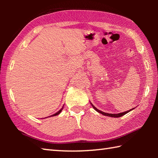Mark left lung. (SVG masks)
I'll use <instances>...</instances> for the list:
<instances>
[{
    "label": "left lung",
    "mask_w": 158,
    "mask_h": 158,
    "mask_svg": "<svg viewBox=\"0 0 158 158\" xmlns=\"http://www.w3.org/2000/svg\"><path fill=\"white\" fill-rule=\"evenodd\" d=\"M90 104H91L93 108L96 111H98V113H100V114H102V115H104V116H109V117H114V118H119V117H121V116H124L125 114H127L128 112H130V111H132V110H133L134 109H135V108L131 109H130L129 111H125V112H122V113H119V114H108V113H105V112H103V111H100V110H99V109H98L97 108H96L95 106L94 105H93L91 102H90Z\"/></svg>",
    "instance_id": "left-lung-1"
}]
</instances>
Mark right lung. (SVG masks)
Masks as SVG:
<instances>
[{
  "mask_svg": "<svg viewBox=\"0 0 158 158\" xmlns=\"http://www.w3.org/2000/svg\"><path fill=\"white\" fill-rule=\"evenodd\" d=\"M63 106H64V105L63 106V107L62 108H61L60 109V110L59 111H58V112H56V114H53V115H52V116H49V117H52V116H57V115H58V114H59L60 113V112L61 111H62V110H63Z\"/></svg>",
  "mask_w": 158,
  "mask_h": 158,
  "instance_id": "right-lung-1",
  "label": "right lung"
}]
</instances>
